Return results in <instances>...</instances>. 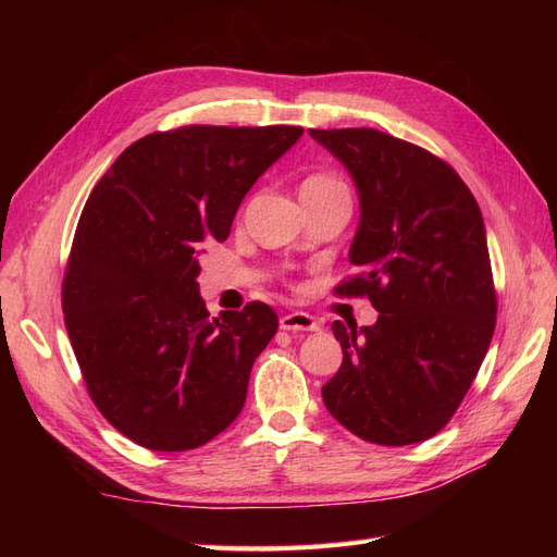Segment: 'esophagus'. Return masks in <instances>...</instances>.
Here are the masks:
<instances>
[{"label": "esophagus", "instance_id": "34e87169", "mask_svg": "<svg viewBox=\"0 0 557 557\" xmlns=\"http://www.w3.org/2000/svg\"><path fill=\"white\" fill-rule=\"evenodd\" d=\"M281 330H293V332H315L318 323L315 318L305 311H293L281 315Z\"/></svg>", "mask_w": 557, "mask_h": 557}]
</instances>
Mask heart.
Returning <instances> with one entry per match:
<instances>
[{"instance_id": "b5f03b06", "label": "heart", "mask_w": 557, "mask_h": 557, "mask_svg": "<svg viewBox=\"0 0 557 557\" xmlns=\"http://www.w3.org/2000/svg\"><path fill=\"white\" fill-rule=\"evenodd\" d=\"M301 195H336V193H348L342 178H336L334 174H311L301 183Z\"/></svg>"}]
</instances>
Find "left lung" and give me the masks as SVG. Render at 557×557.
Returning <instances> with one entry per match:
<instances>
[{
	"mask_svg": "<svg viewBox=\"0 0 557 557\" xmlns=\"http://www.w3.org/2000/svg\"><path fill=\"white\" fill-rule=\"evenodd\" d=\"M356 185L360 223L348 260L360 276L336 293L367 295L379 318L334 320L344 362L323 401L360 440L425 442L460 407L495 332L483 215L446 162L379 129H309Z\"/></svg>",
	"mask_w": 557,
	"mask_h": 557,
	"instance_id": "8db88e82",
	"label": "left lung"
}]
</instances>
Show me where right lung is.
Listing matches in <instances>:
<instances>
[{
    "mask_svg": "<svg viewBox=\"0 0 557 557\" xmlns=\"http://www.w3.org/2000/svg\"><path fill=\"white\" fill-rule=\"evenodd\" d=\"M305 129L193 125L125 148L95 185L62 283L64 325L95 407L150 450L211 442L244 409L278 318L250 301L209 318L197 276L246 193Z\"/></svg>",
    "mask_w": 557,
    "mask_h": 557,
    "instance_id": "right-lung-1",
    "label": "right lung"
}]
</instances>
